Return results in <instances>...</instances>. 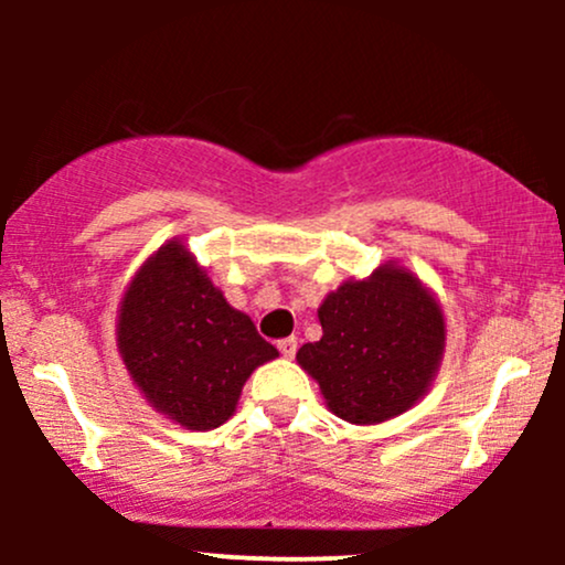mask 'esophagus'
Masks as SVG:
<instances>
[{"mask_svg":"<svg viewBox=\"0 0 565 565\" xmlns=\"http://www.w3.org/2000/svg\"><path fill=\"white\" fill-rule=\"evenodd\" d=\"M278 350H281L284 359H295V353H297V337H287V340H278Z\"/></svg>","mask_w":565,"mask_h":565,"instance_id":"34e87169","label":"esophagus"}]
</instances>
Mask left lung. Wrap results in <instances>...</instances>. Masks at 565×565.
<instances>
[{"instance_id":"8db88e82","label":"left lung","mask_w":565,"mask_h":565,"mask_svg":"<svg viewBox=\"0 0 565 565\" xmlns=\"http://www.w3.org/2000/svg\"><path fill=\"white\" fill-rule=\"evenodd\" d=\"M321 340L297 350L329 412L353 425L398 417L430 391L446 345L444 310L401 265L340 284L319 308Z\"/></svg>"}]
</instances>
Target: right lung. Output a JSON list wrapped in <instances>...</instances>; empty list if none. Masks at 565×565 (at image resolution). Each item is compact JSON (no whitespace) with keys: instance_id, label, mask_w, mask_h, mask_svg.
<instances>
[{"instance_id":"1","label":"right lung","mask_w":565,"mask_h":565,"mask_svg":"<svg viewBox=\"0 0 565 565\" xmlns=\"http://www.w3.org/2000/svg\"><path fill=\"white\" fill-rule=\"evenodd\" d=\"M116 345L148 404L188 430L231 419L249 374L278 355L178 238L129 281Z\"/></svg>"}]
</instances>
